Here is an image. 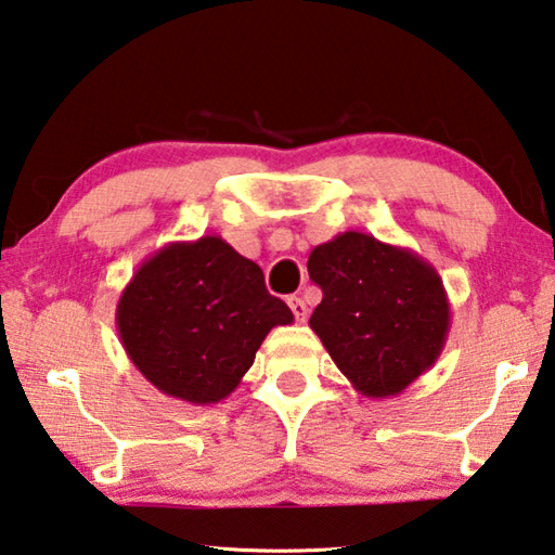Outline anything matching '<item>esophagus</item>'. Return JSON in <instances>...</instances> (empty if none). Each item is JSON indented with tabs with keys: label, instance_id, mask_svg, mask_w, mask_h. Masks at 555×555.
Masks as SVG:
<instances>
[{
	"label": "esophagus",
	"instance_id": "1",
	"mask_svg": "<svg viewBox=\"0 0 555 555\" xmlns=\"http://www.w3.org/2000/svg\"><path fill=\"white\" fill-rule=\"evenodd\" d=\"M287 305H289L292 313H295L297 323H305V321H307V313H309V309H307V305H305V299H299V297H289V299H287Z\"/></svg>",
	"mask_w": 555,
	"mask_h": 555
}]
</instances>
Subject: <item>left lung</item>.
Instances as JSON below:
<instances>
[{"label": "left lung", "mask_w": 555, "mask_h": 555, "mask_svg": "<svg viewBox=\"0 0 555 555\" xmlns=\"http://www.w3.org/2000/svg\"><path fill=\"white\" fill-rule=\"evenodd\" d=\"M307 268L323 292L309 326L362 396H399L442 354L452 309L440 273L411 248L343 232Z\"/></svg>", "instance_id": "left-lung-1"}]
</instances>
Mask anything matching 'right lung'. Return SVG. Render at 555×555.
Here are the masks:
<instances>
[{"label": "right lung", "mask_w": 555, "mask_h": 555, "mask_svg": "<svg viewBox=\"0 0 555 555\" xmlns=\"http://www.w3.org/2000/svg\"><path fill=\"white\" fill-rule=\"evenodd\" d=\"M292 321L263 270L210 234L156 250L115 307L130 362L162 393L193 405L227 399L268 333Z\"/></svg>", "instance_id": "right-lung-1"}]
</instances>
